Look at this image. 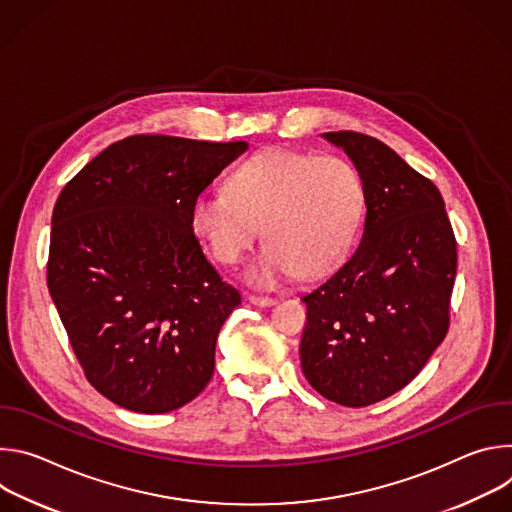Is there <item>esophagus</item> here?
<instances>
[{
    "instance_id": "obj_1",
    "label": "esophagus",
    "mask_w": 512,
    "mask_h": 512,
    "mask_svg": "<svg viewBox=\"0 0 512 512\" xmlns=\"http://www.w3.org/2000/svg\"><path fill=\"white\" fill-rule=\"evenodd\" d=\"M249 302L255 306H261V308H269L275 304V300L269 296H249Z\"/></svg>"
}]
</instances>
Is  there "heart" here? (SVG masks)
<instances>
[{"mask_svg": "<svg viewBox=\"0 0 512 512\" xmlns=\"http://www.w3.org/2000/svg\"><path fill=\"white\" fill-rule=\"evenodd\" d=\"M367 204L358 168L342 156L267 148L241 162L229 190L192 202L190 227L214 261L237 265L259 239L267 245L249 279L273 287L296 275L334 271L352 251Z\"/></svg>", "mask_w": 512, "mask_h": 512, "instance_id": "obj_1", "label": "heart"}]
</instances>
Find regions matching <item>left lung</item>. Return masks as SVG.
I'll return each instance as SVG.
<instances>
[{
  "label": "left lung",
  "mask_w": 512,
  "mask_h": 512,
  "mask_svg": "<svg viewBox=\"0 0 512 512\" xmlns=\"http://www.w3.org/2000/svg\"><path fill=\"white\" fill-rule=\"evenodd\" d=\"M367 188L354 255L302 300L308 383L344 407H369L409 385L450 328L458 243L437 186L377 137L322 133Z\"/></svg>",
  "instance_id": "obj_1"
}]
</instances>
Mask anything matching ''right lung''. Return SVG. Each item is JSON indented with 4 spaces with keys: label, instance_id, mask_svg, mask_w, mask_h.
Wrapping results in <instances>:
<instances>
[{
    "label": "right lung",
    "instance_id": "add662e5",
    "mask_svg": "<svg viewBox=\"0 0 512 512\" xmlns=\"http://www.w3.org/2000/svg\"><path fill=\"white\" fill-rule=\"evenodd\" d=\"M247 148L129 135L54 204L50 296L87 381L119 407L174 411L214 373L218 330L241 294L202 253L190 210Z\"/></svg>",
    "mask_w": 512,
    "mask_h": 512
}]
</instances>
